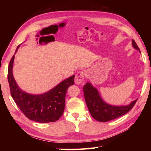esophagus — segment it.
I'll return each mask as SVG.
<instances>
[{
  "label": "esophagus",
  "instance_id": "34e87169",
  "mask_svg": "<svg viewBox=\"0 0 151 151\" xmlns=\"http://www.w3.org/2000/svg\"><path fill=\"white\" fill-rule=\"evenodd\" d=\"M85 75L86 73L85 71L84 70L79 71V72L76 74L75 79V82L76 85H80V84L84 83V78H85Z\"/></svg>",
  "mask_w": 151,
  "mask_h": 151
}]
</instances>
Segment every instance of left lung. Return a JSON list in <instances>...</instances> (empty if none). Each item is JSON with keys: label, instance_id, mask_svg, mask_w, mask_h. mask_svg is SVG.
Masks as SVG:
<instances>
[{"label": "left lung", "instance_id": "obj_1", "mask_svg": "<svg viewBox=\"0 0 151 151\" xmlns=\"http://www.w3.org/2000/svg\"><path fill=\"white\" fill-rule=\"evenodd\" d=\"M132 47L140 52L134 40H132ZM84 95L86 105L91 116L99 122H107L124 115L131 111L137 101H132L129 104L122 106L111 105L101 98L97 88L91 83H86L83 87Z\"/></svg>", "mask_w": 151, "mask_h": 151}]
</instances>
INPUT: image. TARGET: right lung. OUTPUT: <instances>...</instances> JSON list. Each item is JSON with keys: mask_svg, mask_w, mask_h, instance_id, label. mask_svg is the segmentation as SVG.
<instances>
[{"mask_svg": "<svg viewBox=\"0 0 151 151\" xmlns=\"http://www.w3.org/2000/svg\"><path fill=\"white\" fill-rule=\"evenodd\" d=\"M20 45L15 51L17 52ZM14 55L10 61L8 81L11 96L20 111L28 119L38 122H55L63 115L65 106V96L68 88L74 85L75 75L61 81L45 93H27L18 86L12 74Z\"/></svg>", "mask_w": 151, "mask_h": 151, "instance_id": "right-lung-1", "label": "right lung"}]
</instances>
